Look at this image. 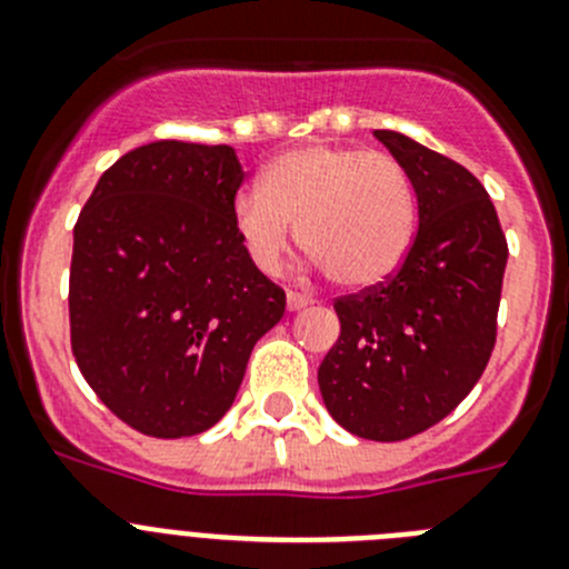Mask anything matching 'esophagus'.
Instances as JSON below:
<instances>
[{
  "label": "esophagus",
  "mask_w": 569,
  "mask_h": 569,
  "mask_svg": "<svg viewBox=\"0 0 569 569\" xmlns=\"http://www.w3.org/2000/svg\"><path fill=\"white\" fill-rule=\"evenodd\" d=\"M307 305H312L310 296L299 293V290H288V310H301Z\"/></svg>",
  "instance_id": "esophagus-1"
}]
</instances>
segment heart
<instances>
[{
	"instance_id": "b5f03b06",
	"label": "heart",
	"mask_w": 569,
	"mask_h": 569,
	"mask_svg": "<svg viewBox=\"0 0 569 569\" xmlns=\"http://www.w3.org/2000/svg\"><path fill=\"white\" fill-rule=\"evenodd\" d=\"M343 288L387 281L415 239L417 197L392 154L361 146L312 143L279 154L262 189L233 200V228L248 257L276 273L293 242Z\"/></svg>"
}]
</instances>
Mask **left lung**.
<instances>
[{
  "label": "left lung",
  "mask_w": 569,
  "mask_h": 569,
  "mask_svg": "<svg viewBox=\"0 0 569 569\" xmlns=\"http://www.w3.org/2000/svg\"><path fill=\"white\" fill-rule=\"evenodd\" d=\"M375 138L409 171L420 228L387 281L336 299L341 336L319 389L349 435L398 442L440 423L486 372L508 242L466 166L392 129Z\"/></svg>",
  "instance_id": "8db88e82"
}]
</instances>
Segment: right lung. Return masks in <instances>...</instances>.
Segmentation results:
<instances>
[{"mask_svg":"<svg viewBox=\"0 0 569 569\" xmlns=\"http://www.w3.org/2000/svg\"><path fill=\"white\" fill-rule=\"evenodd\" d=\"M231 146L158 140L98 180L72 231L70 341L112 415L149 437L211 429L284 290L248 257Z\"/></svg>","mask_w":569,"mask_h":569,"instance_id":"1","label":"right lung"}]
</instances>
